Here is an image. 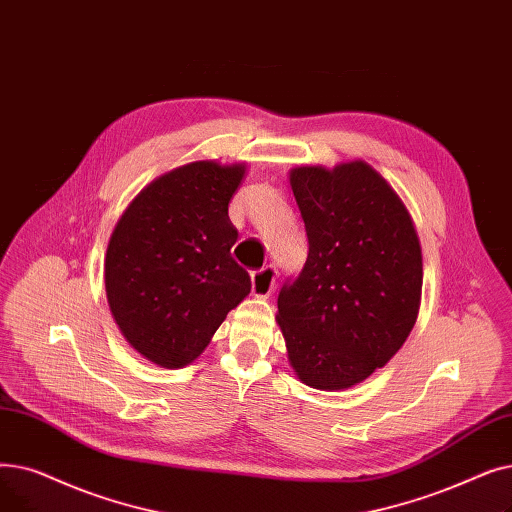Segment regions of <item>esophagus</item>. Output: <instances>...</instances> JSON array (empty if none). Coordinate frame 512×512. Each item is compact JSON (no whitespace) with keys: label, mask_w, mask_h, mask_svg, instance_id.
Returning a JSON list of instances; mask_svg holds the SVG:
<instances>
[{"label":"esophagus","mask_w":512,"mask_h":512,"mask_svg":"<svg viewBox=\"0 0 512 512\" xmlns=\"http://www.w3.org/2000/svg\"><path fill=\"white\" fill-rule=\"evenodd\" d=\"M277 269L275 266H264V269L252 273V296L269 298L275 291Z\"/></svg>","instance_id":"esophagus-1"}]
</instances>
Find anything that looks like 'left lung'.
<instances>
[{"label": "left lung", "mask_w": 512, "mask_h": 512, "mask_svg": "<svg viewBox=\"0 0 512 512\" xmlns=\"http://www.w3.org/2000/svg\"><path fill=\"white\" fill-rule=\"evenodd\" d=\"M308 237L300 277L283 285L277 325L291 369L325 392L371 377L417 323L421 241L396 189L364 160L289 170Z\"/></svg>", "instance_id": "8db88e82"}]
</instances>
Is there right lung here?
<instances>
[{
    "instance_id": "obj_1",
    "label": "right lung",
    "mask_w": 512,
    "mask_h": 512,
    "mask_svg": "<svg viewBox=\"0 0 512 512\" xmlns=\"http://www.w3.org/2000/svg\"><path fill=\"white\" fill-rule=\"evenodd\" d=\"M246 162L196 160L145 185L110 235L104 281L127 344L164 369L196 360L227 314L250 294L231 258L229 202Z\"/></svg>"
}]
</instances>
